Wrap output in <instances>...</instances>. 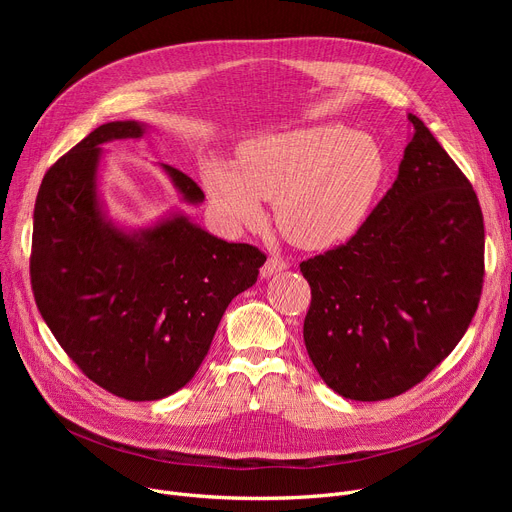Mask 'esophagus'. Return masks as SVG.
<instances>
[{"label":"esophagus","mask_w":512,"mask_h":512,"mask_svg":"<svg viewBox=\"0 0 512 512\" xmlns=\"http://www.w3.org/2000/svg\"><path fill=\"white\" fill-rule=\"evenodd\" d=\"M286 267H288V261H286L284 257L272 255L270 259L265 261V265L261 267V276H263V278H270V276H274V274L286 270Z\"/></svg>","instance_id":"1"}]
</instances>
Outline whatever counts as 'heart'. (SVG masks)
<instances>
[{"mask_svg": "<svg viewBox=\"0 0 512 512\" xmlns=\"http://www.w3.org/2000/svg\"><path fill=\"white\" fill-rule=\"evenodd\" d=\"M382 172V153L367 134L321 124L249 141L236 166L211 159L201 178L232 226L259 224L261 199L276 201L284 236L301 247H328L361 226Z\"/></svg>", "mask_w": 512, "mask_h": 512, "instance_id": "obj_1", "label": "heart"}]
</instances>
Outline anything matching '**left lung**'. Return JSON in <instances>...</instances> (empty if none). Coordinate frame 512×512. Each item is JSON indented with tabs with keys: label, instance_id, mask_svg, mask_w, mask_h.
Listing matches in <instances>:
<instances>
[{
	"label": "left lung",
	"instance_id": "left-lung-1",
	"mask_svg": "<svg viewBox=\"0 0 512 512\" xmlns=\"http://www.w3.org/2000/svg\"><path fill=\"white\" fill-rule=\"evenodd\" d=\"M390 191L355 236L301 263L303 338L317 373L351 400L423 382L465 336L483 288V215L471 182L413 114Z\"/></svg>",
	"mask_w": 512,
	"mask_h": 512
}]
</instances>
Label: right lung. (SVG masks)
Returning <instances> with one entry per match:
<instances>
[{"mask_svg":"<svg viewBox=\"0 0 512 512\" xmlns=\"http://www.w3.org/2000/svg\"><path fill=\"white\" fill-rule=\"evenodd\" d=\"M143 130L137 122L95 128L45 172L33 215L31 284L45 324L91 382L126 400H159L191 382L226 307L267 259L184 215L139 234L105 222L99 145ZM164 170L186 201H203L193 178Z\"/></svg>","mask_w":512,"mask_h":512,"instance_id":"add662e5","label":"right lung"}]
</instances>
